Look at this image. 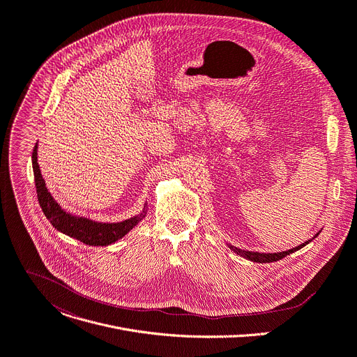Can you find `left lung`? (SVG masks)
I'll use <instances>...</instances> for the list:
<instances>
[{"instance_id": "left-lung-1", "label": "left lung", "mask_w": 357, "mask_h": 357, "mask_svg": "<svg viewBox=\"0 0 357 357\" xmlns=\"http://www.w3.org/2000/svg\"><path fill=\"white\" fill-rule=\"evenodd\" d=\"M316 236H317V235H316ZM309 242H310V241H307V242H305L303 245H299V246H296V248H294V249H289V250H286V252H279V253H257V252H245V250H241V249H238V248H235V246H231V249H232L235 253H238L239 256H243V257L249 259V261H253V262H257V264H269V262L280 261V259H283L284 256H287V255H290V253H294V252L299 250L301 248L306 246Z\"/></svg>"}]
</instances>
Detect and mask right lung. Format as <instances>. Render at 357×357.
<instances>
[{
  "label": "right lung",
  "instance_id": "add662e5",
  "mask_svg": "<svg viewBox=\"0 0 357 357\" xmlns=\"http://www.w3.org/2000/svg\"><path fill=\"white\" fill-rule=\"evenodd\" d=\"M32 168H34L36 188L40 206L51 222L55 229L66 234L79 242L89 246H107L122 236H125L134 226L144 218V215L131 218L119 223H100L85 218H77L67 212H63L59 205L52 199L51 193L45 188V182L43 179L38 162H37V146L32 151Z\"/></svg>",
  "mask_w": 357,
  "mask_h": 357
}]
</instances>
